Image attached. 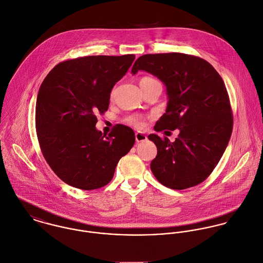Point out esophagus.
I'll return each mask as SVG.
<instances>
[{"mask_svg":"<svg viewBox=\"0 0 263 263\" xmlns=\"http://www.w3.org/2000/svg\"><path fill=\"white\" fill-rule=\"evenodd\" d=\"M135 139H136L137 142H143V141H145L147 139V137L142 132H136L135 133Z\"/></svg>","mask_w":263,"mask_h":263,"instance_id":"34e87169","label":"esophagus"}]
</instances>
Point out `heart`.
I'll return each instance as SVG.
<instances>
[{
  "label": "heart",
  "mask_w": 263,
  "mask_h": 263,
  "mask_svg": "<svg viewBox=\"0 0 263 263\" xmlns=\"http://www.w3.org/2000/svg\"><path fill=\"white\" fill-rule=\"evenodd\" d=\"M154 83H158V81L156 79H154L153 77L149 76H143L140 78L139 80V84L141 85H148V84H154ZM125 122L135 128H142L144 126V119L141 116H137V115H132V116H128L125 118Z\"/></svg>",
  "instance_id": "obj_1"
}]
</instances>
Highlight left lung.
Returning a JSON list of instances; mask_svg holds the SVG:
<instances>
[{
  "instance_id": "1",
  "label": "left lung",
  "mask_w": 263,
  "mask_h": 263,
  "mask_svg": "<svg viewBox=\"0 0 263 263\" xmlns=\"http://www.w3.org/2000/svg\"><path fill=\"white\" fill-rule=\"evenodd\" d=\"M146 71L166 87L165 114L157 132L180 131L171 142L148 135L158 148L151 168L163 186L183 190L203 182L222 157L233 130V112L223 80L210 63L181 53H148L139 57L132 74Z\"/></svg>"
}]
</instances>
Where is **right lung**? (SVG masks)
<instances>
[{
    "mask_svg": "<svg viewBox=\"0 0 263 263\" xmlns=\"http://www.w3.org/2000/svg\"><path fill=\"white\" fill-rule=\"evenodd\" d=\"M134 54L87 55L54 66L36 100L35 127L42 153L66 184L93 190L114 177L120 158L135 143L133 130L117 125L108 135L98 131L114 85L127 73Z\"/></svg>",
    "mask_w": 263,
    "mask_h": 263,
    "instance_id": "right-lung-1",
    "label": "right lung"
}]
</instances>
